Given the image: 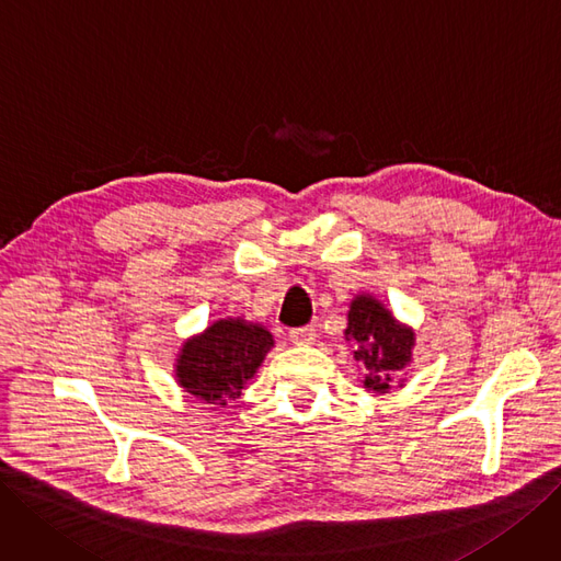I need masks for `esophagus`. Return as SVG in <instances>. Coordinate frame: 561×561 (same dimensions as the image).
I'll list each match as a JSON object with an SVG mask.
<instances>
[{"mask_svg": "<svg viewBox=\"0 0 561 561\" xmlns=\"http://www.w3.org/2000/svg\"><path fill=\"white\" fill-rule=\"evenodd\" d=\"M288 337H291V342L298 344V346H309V344H314V340H317V330L312 325L294 328L291 333H288Z\"/></svg>", "mask_w": 561, "mask_h": 561, "instance_id": "esophagus-1", "label": "esophagus"}]
</instances>
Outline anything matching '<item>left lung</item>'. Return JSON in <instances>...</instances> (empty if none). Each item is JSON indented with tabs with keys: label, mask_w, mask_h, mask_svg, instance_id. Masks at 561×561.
Here are the masks:
<instances>
[{
	"label": "left lung",
	"mask_w": 561,
	"mask_h": 561,
	"mask_svg": "<svg viewBox=\"0 0 561 561\" xmlns=\"http://www.w3.org/2000/svg\"><path fill=\"white\" fill-rule=\"evenodd\" d=\"M344 335L358 344L354 358L367 369L365 388L379 396L392 388L398 371L411 363V348L416 344L413 330L402 325L377 298L367 294L351 300Z\"/></svg>",
	"instance_id": "1"
}]
</instances>
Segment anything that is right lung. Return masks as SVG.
<instances>
[{
  "label": "right lung",
  "mask_w": 561,
  "mask_h": 561,
  "mask_svg": "<svg viewBox=\"0 0 561 561\" xmlns=\"http://www.w3.org/2000/svg\"><path fill=\"white\" fill-rule=\"evenodd\" d=\"M273 346L275 340L263 325L219 319L182 344L175 379L190 396L226 407L240 398L244 383L256 375Z\"/></svg>",
  "instance_id": "obj_1"
}]
</instances>
